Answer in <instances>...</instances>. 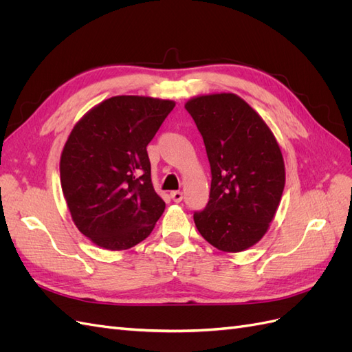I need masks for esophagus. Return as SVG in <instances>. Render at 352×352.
Masks as SVG:
<instances>
[{"label":"esophagus","mask_w":352,"mask_h":352,"mask_svg":"<svg viewBox=\"0 0 352 352\" xmlns=\"http://www.w3.org/2000/svg\"><path fill=\"white\" fill-rule=\"evenodd\" d=\"M170 197H172L175 202H180L184 199V194L180 192V190H173V192H170Z\"/></svg>","instance_id":"1"}]
</instances>
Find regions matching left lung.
Instances as JSON below:
<instances>
[{
    "instance_id": "obj_1",
    "label": "left lung",
    "mask_w": 352,
    "mask_h": 352,
    "mask_svg": "<svg viewBox=\"0 0 352 352\" xmlns=\"http://www.w3.org/2000/svg\"><path fill=\"white\" fill-rule=\"evenodd\" d=\"M185 109L204 140L211 168L210 199L194 212L201 236L241 252L267 232L285 188L280 148L258 113L235 94L201 95Z\"/></svg>"
}]
</instances>
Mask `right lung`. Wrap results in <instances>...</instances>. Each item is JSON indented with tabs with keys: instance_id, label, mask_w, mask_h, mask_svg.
Masks as SVG:
<instances>
[{
	"instance_id": "add662e5",
	"label": "right lung",
	"mask_w": 352,
	"mask_h": 352,
	"mask_svg": "<svg viewBox=\"0 0 352 352\" xmlns=\"http://www.w3.org/2000/svg\"><path fill=\"white\" fill-rule=\"evenodd\" d=\"M173 107L170 100L111 97L70 132L60 160L61 189L74 225L98 247L129 250L163 214L146 145Z\"/></svg>"
}]
</instances>
